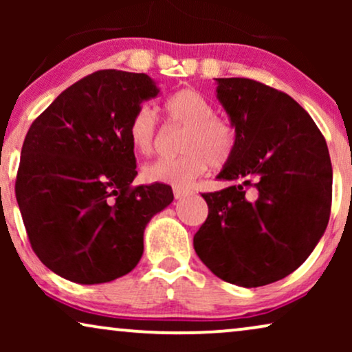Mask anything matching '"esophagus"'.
Returning <instances> with one entry per match:
<instances>
[{
	"instance_id": "esophagus-1",
	"label": "esophagus",
	"mask_w": 352,
	"mask_h": 352,
	"mask_svg": "<svg viewBox=\"0 0 352 352\" xmlns=\"http://www.w3.org/2000/svg\"><path fill=\"white\" fill-rule=\"evenodd\" d=\"M173 194H175L176 199H184L190 194V190L184 189V187H173Z\"/></svg>"
}]
</instances>
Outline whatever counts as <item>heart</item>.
Here are the masks:
<instances>
[{
  "mask_svg": "<svg viewBox=\"0 0 352 352\" xmlns=\"http://www.w3.org/2000/svg\"><path fill=\"white\" fill-rule=\"evenodd\" d=\"M168 118L186 128L177 158H162L144 168V177L151 182H166L186 187L204 175L210 165L221 168L235 151V131L226 120L216 117L214 105L195 89H181L165 102ZM128 138L134 151L144 157L158 147L155 112L141 105L133 115Z\"/></svg>",
  "mask_w": 352,
  "mask_h": 352,
  "instance_id": "b5f03b06",
  "label": "heart"
}]
</instances>
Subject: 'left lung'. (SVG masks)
Returning a JSON list of instances; mask_svg holds the SVG:
<instances>
[{
  "label": "left lung",
  "instance_id": "left-lung-1",
  "mask_svg": "<svg viewBox=\"0 0 352 352\" xmlns=\"http://www.w3.org/2000/svg\"><path fill=\"white\" fill-rule=\"evenodd\" d=\"M216 98L235 128V151L201 194L208 218L194 235L214 276L252 288L296 271L330 218L331 163L309 113L290 96L250 78H216Z\"/></svg>",
  "mask_w": 352,
  "mask_h": 352
}]
</instances>
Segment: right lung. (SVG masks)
Masks as SVG:
<instances>
[{
  "mask_svg": "<svg viewBox=\"0 0 352 352\" xmlns=\"http://www.w3.org/2000/svg\"><path fill=\"white\" fill-rule=\"evenodd\" d=\"M160 93L146 74L94 72L52 100L22 146L16 199L40 261L94 285L131 272L148 221L171 204L166 184L131 187L133 115Z\"/></svg>",
  "mask_w": 352,
  "mask_h": 352,
  "instance_id": "1",
  "label": "right lung"
}]
</instances>
